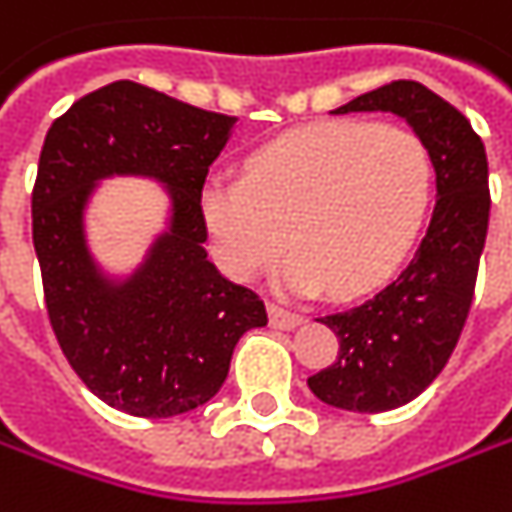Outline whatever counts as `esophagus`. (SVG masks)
<instances>
[{"instance_id": "34e87169", "label": "esophagus", "mask_w": 512, "mask_h": 512, "mask_svg": "<svg viewBox=\"0 0 512 512\" xmlns=\"http://www.w3.org/2000/svg\"><path fill=\"white\" fill-rule=\"evenodd\" d=\"M268 314L270 325H273V328H285V331H291V328H296V325L302 322V314L288 311V308H282V305H276V302H270Z\"/></svg>"}]
</instances>
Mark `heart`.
Segmentation results:
<instances>
[{"mask_svg": "<svg viewBox=\"0 0 512 512\" xmlns=\"http://www.w3.org/2000/svg\"><path fill=\"white\" fill-rule=\"evenodd\" d=\"M435 195L429 146L374 120L308 126L253 152L236 181H207L201 216L221 268L250 279L279 250L282 285L351 299L383 285L418 242Z\"/></svg>", "mask_w": 512, "mask_h": 512, "instance_id": "1", "label": "heart"}]
</instances>
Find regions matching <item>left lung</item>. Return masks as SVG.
<instances>
[{
	"label": "left lung",
	"instance_id": "1",
	"mask_svg": "<svg viewBox=\"0 0 512 512\" xmlns=\"http://www.w3.org/2000/svg\"><path fill=\"white\" fill-rule=\"evenodd\" d=\"M403 117L435 161L438 201L421 247L392 285L366 302L320 317L340 351L308 377L322 403L345 412H389L444 371L473 305L487 242V152L470 120L415 80H395L334 109Z\"/></svg>",
	"mask_w": 512,
	"mask_h": 512
}]
</instances>
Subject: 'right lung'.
<instances>
[{"label": "right lung", "mask_w": 512, "mask_h": 512, "mask_svg": "<svg viewBox=\"0 0 512 512\" xmlns=\"http://www.w3.org/2000/svg\"><path fill=\"white\" fill-rule=\"evenodd\" d=\"M236 117L117 80L80 97L42 143L31 216L45 311L65 360L94 395L135 418H172L207 403L244 331L268 325L256 291L207 259L201 190ZM109 174L158 177L170 230L126 283L93 265L82 213Z\"/></svg>", "instance_id": "add662e5"}]
</instances>
